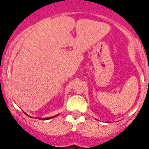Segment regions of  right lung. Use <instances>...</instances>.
<instances>
[{
  "instance_id": "1",
  "label": "right lung",
  "mask_w": 149,
  "mask_h": 149,
  "mask_svg": "<svg viewBox=\"0 0 149 149\" xmlns=\"http://www.w3.org/2000/svg\"><path fill=\"white\" fill-rule=\"evenodd\" d=\"M26 115H27V113H25ZM59 114H57V115L56 116H58ZM56 116H51V117H48V118H43V119H42V118H39V119H42V120H48V119H52V118H54V117H56ZM30 117H31V116H30ZM31 118H32V117H31Z\"/></svg>"
}]
</instances>
